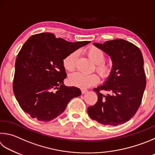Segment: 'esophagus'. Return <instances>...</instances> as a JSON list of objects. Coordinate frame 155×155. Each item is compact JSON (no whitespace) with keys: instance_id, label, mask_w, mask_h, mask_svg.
<instances>
[{"instance_id":"esophagus-1","label":"esophagus","mask_w":155,"mask_h":155,"mask_svg":"<svg viewBox=\"0 0 155 155\" xmlns=\"http://www.w3.org/2000/svg\"><path fill=\"white\" fill-rule=\"evenodd\" d=\"M87 91V89H81V93H82L83 94H85V93Z\"/></svg>"}]
</instances>
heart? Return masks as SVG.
Returning <instances> with one entry per match:
<instances>
[{
  "instance_id": "1",
  "label": "heart",
  "mask_w": 155,
  "mask_h": 155,
  "mask_svg": "<svg viewBox=\"0 0 155 155\" xmlns=\"http://www.w3.org/2000/svg\"><path fill=\"white\" fill-rule=\"evenodd\" d=\"M86 53L90 60L96 64L95 68L101 77L104 78L108 77L111 72V66L104 62L105 60L104 52L96 47L92 46L87 49ZM77 59V52H73L67 55L63 60V64L65 69L68 71H72L74 70ZM99 77L97 74H86L79 72L72 73L68 77V82L70 85L82 89H86L96 85L99 82Z\"/></svg>"
}]
</instances>
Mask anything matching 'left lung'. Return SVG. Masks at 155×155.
Instances as JSON below:
<instances>
[{
  "mask_svg": "<svg viewBox=\"0 0 155 155\" xmlns=\"http://www.w3.org/2000/svg\"><path fill=\"white\" fill-rule=\"evenodd\" d=\"M94 45L110 57L111 72L103 85L94 89L97 102L89 106L91 119L104 125L117 126L128 121L140 106L146 87L144 59L141 51L123 39H115ZM100 90L108 92L106 95Z\"/></svg>",
  "mask_w": 155,
  "mask_h": 155,
  "instance_id": "8db88e82",
  "label": "left lung"
}]
</instances>
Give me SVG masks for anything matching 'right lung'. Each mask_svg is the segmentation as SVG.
<instances>
[{
  "instance_id": "add662e5",
  "label": "right lung",
  "mask_w": 155,
  "mask_h": 155,
  "mask_svg": "<svg viewBox=\"0 0 155 155\" xmlns=\"http://www.w3.org/2000/svg\"><path fill=\"white\" fill-rule=\"evenodd\" d=\"M90 41L70 43L52 33L31 36L15 60L13 92L19 106L31 117L50 121L65 110L79 88L64 84L66 78L63 60Z\"/></svg>"
}]
</instances>
